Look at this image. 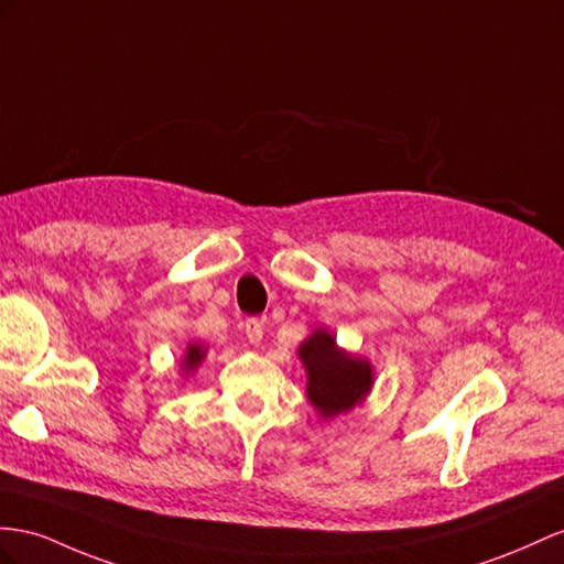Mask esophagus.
I'll return each instance as SVG.
<instances>
[{
    "label": "esophagus",
    "mask_w": 564,
    "mask_h": 564,
    "mask_svg": "<svg viewBox=\"0 0 564 564\" xmlns=\"http://www.w3.org/2000/svg\"><path fill=\"white\" fill-rule=\"evenodd\" d=\"M242 330H245V336H248V340L252 345H257L259 340H262V336H264V326H262V322L257 319V316H250V319H245Z\"/></svg>",
    "instance_id": "1"
}]
</instances>
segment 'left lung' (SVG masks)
I'll return each instance as SVG.
<instances>
[{"instance_id":"left-lung-1","label":"left lung","mask_w":564,"mask_h":564,"mask_svg":"<svg viewBox=\"0 0 564 564\" xmlns=\"http://www.w3.org/2000/svg\"><path fill=\"white\" fill-rule=\"evenodd\" d=\"M307 369V398L322 416L355 408L371 388V367L365 359L345 355L326 330H316L297 350Z\"/></svg>"}]
</instances>
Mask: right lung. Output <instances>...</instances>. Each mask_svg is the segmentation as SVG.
Listing matches in <instances>:
<instances>
[{
  "label": "right lung",
  "instance_id": "1",
  "mask_svg": "<svg viewBox=\"0 0 564 564\" xmlns=\"http://www.w3.org/2000/svg\"><path fill=\"white\" fill-rule=\"evenodd\" d=\"M202 357H205V350L199 345H191L185 352V369H195L202 362Z\"/></svg>",
  "mask_w": 564,
  "mask_h": 564
}]
</instances>
